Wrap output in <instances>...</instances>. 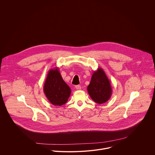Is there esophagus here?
<instances>
[{"instance_id": "obj_1", "label": "esophagus", "mask_w": 155, "mask_h": 155, "mask_svg": "<svg viewBox=\"0 0 155 155\" xmlns=\"http://www.w3.org/2000/svg\"><path fill=\"white\" fill-rule=\"evenodd\" d=\"M75 88L76 89H81V85H76L75 86Z\"/></svg>"}]
</instances>
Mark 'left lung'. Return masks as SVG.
<instances>
[{"mask_svg":"<svg viewBox=\"0 0 155 155\" xmlns=\"http://www.w3.org/2000/svg\"><path fill=\"white\" fill-rule=\"evenodd\" d=\"M87 90L92 100L97 103H104L110 98L112 89L103 68L99 67L93 73Z\"/></svg>","mask_w":155,"mask_h":155,"instance_id":"8db88e82","label":"left lung"}]
</instances>
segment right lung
Instances as JSON below:
<instances>
[{"instance_id":"1","label":"right lung","mask_w":155,"mask_h":155,"mask_svg":"<svg viewBox=\"0 0 155 155\" xmlns=\"http://www.w3.org/2000/svg\"><path fill=\"white\" fill-rule=\"evenodd\" d=\"M44 92L49 101L54 106L66 104L71 94V89L63 79L57 67L51 69L44 85Z\"/></svg>"}]
</instances>
